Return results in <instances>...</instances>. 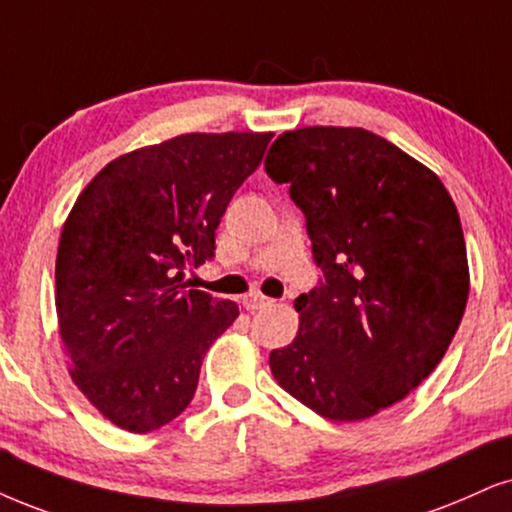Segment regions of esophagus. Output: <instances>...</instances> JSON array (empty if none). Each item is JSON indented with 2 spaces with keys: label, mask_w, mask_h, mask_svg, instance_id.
Returning a JSON list of instances; mask_svg holds the SVG:
<instances>
[{
  "label": "esophagus",
  "mask_w": 512,
  "mask_h": 512,
  "mask_svg": "<svg viewBox=\"0 0 512 512\" xmlns=\"http://www.w3.org/2000/svg\"><path fill=\"white\" fill-rule=\"evenodd\" d=\"M267 304H271V300H269V297L260 295V293H250V295L243 297V307L248 309V312H255V309L267 307Z\"/></svg>",
  "instance_id": "obj_1"
}]
</instances>
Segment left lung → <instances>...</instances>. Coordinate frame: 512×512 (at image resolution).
Instances as JSON below:
<instances>
[{"mask_svg":"<svg viewBox=\"0 0 512 512\" xmlns=\"http://www.w3.org/2000/svg\"><path fill=\"white\" fill-rule=\"evenodd\" d=\"M323 281L295 300L300 328L269 354L276 383L328 420L397 404L442 361L470 271L461 217L430 167L361 127H302L271 144Z\"/></svg>","mask_w":512,"mask_h":512,"instance_id":"1","label":"left lung"}]
</instances>
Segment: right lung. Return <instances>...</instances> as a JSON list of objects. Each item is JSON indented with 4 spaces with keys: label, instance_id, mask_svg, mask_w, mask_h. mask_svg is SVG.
<instances>
[{
    "label": "right lung",
    "instance_id": "right-lung-1",
    "mask_svg": "<svg viewBox=\"0 0 512 512\" xmlns=\"http://www.w3.org/2000/svg\"><path fill=\"white\" fill-rule=\"evenodd\" d=\"M274 132L181 134L108 163L77 196L56 255L70 378L120 430H158L189 406L205 352L238 304L184 283Z\"/></svg>",
    "mask_w": 512,
    "mask_h": 512
}]
</instances>
